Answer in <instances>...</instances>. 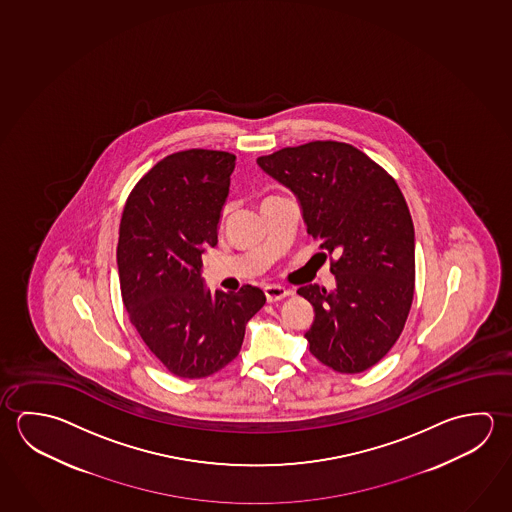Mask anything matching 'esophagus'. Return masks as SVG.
Returning <instances> with one entry per match:
<instances>
[{
	"label": "esophagus",
	"instance_id": "34e87169",
	"mask_svg": "<svg viewBox=\"0 0 512 512\" xmlns=\"http://www.w3.org/2000/svg\"><path fill=\"white\" fill-rule=\"evenodd\" d=\"M264 295H266L268 302H278V300H282V298L291 295V289L278 286V284H269V286L264 287Z\"/></svg>",
	"mask_w": 512,
	"mask_h": 512
}]
</instances>
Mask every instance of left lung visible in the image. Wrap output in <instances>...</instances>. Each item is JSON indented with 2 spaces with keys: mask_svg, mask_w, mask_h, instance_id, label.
<instances>
[{
  "mask_svg": "<svg viewBox=\"0 0 512 512\" xmlns=\"http://www.w3.org/2000/svg\"><path fill=\"white\" fill-rule=\"evenodd\" d=\"M260 169L300 199L307 234L331 257L336 289L296 293L314 307L305 332L323 365L358 374L401 336L415 289V234L403 192L354 145L316 140L260 156Z\"/></svg>",
  "mask_w": 512,
  "mask_h": 512,
  "instance_id": "8db88e82",
  "label": "left lung"
}]
</instances>
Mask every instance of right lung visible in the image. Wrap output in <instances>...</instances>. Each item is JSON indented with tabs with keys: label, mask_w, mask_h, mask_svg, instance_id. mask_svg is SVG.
I'll use <instances>...</instances> for the list:
<instances>
[{
	"label": "right lung",
	"mask_w": 512,
	"mask_h": 512,
	"mask_svg": "<svg viewBox=\"0 0 512 512\" xmlns=\"http://www.w3.org/2000/svg\"><path fill=\"white\" fill-rule=\"evenodd\" d=\"M235 154L189 149L154 165L120 219L117 264L127 316L171 374L212 376L234 361L246 323L266 304L259 287L210 293L201 255L217 244Z\"/></svg>",
	"instance_id": "obj_1"
}]
</instances>
